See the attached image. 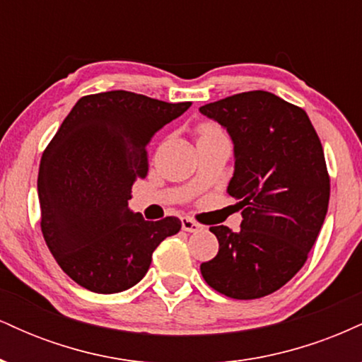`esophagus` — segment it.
Returning <instances> with one entry per match:
<instances>
[{
	"label": "esophagus",
	"mask_w": 362,
	"mask_h": 362,
	"mask_svg": "<svg viewBox=\"0 0 362 362\" xmlns=\"http://www.w3.org/2000/svg\"><path fill=\"white\" fill-rule=\"evenodd\" d=\"M182 230L189 231V233H197L202 230V224L194 221L192 218H182Z\"/></svg>",
	"instance_id": "1"
}]
</instances>
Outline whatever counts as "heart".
I'll return each instance as SVG.
<instances>
[{
	"instance_id": "obj_1",
	"label": "heart",
	"mask_w": 362,
	"mask_h": 362,
	"mask_svg": "<svg viewBox=\"0 0 362 362\" xmlns=\"http://www.w3.org/2000/svg\"><path fill=\"white\" fill-rule=\"evenodd\" d=\"M218 132H221V129H219L213 122H201L197 126V129H195V134H197V139H202V138H207V136L218 134Z\"/></svg>"
}]
</instances>
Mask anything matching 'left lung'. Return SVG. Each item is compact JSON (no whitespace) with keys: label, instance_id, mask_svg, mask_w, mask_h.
Returning <instances> with one entry per match:
<instances>
[{"label":"left lung","instance_id":"1","mask_svg":"<svg viewBox=\"0 0 362 362\" xmlns=\"http://www.w3.org/2000/svg\"><path fill=\"white\" fill-rule=\"evenodd\" d=\"M235 143L228 194L240 199V231L211 226L218 255L201 274L233 300H257L281 289L305 265L325 221L330 175L313 124L301 107L264 90L206 103Z\"/></svg>","mask_w":362,"mask_h":362}]
</instances>
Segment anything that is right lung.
<instances>
[{
  "mask_svg": "<svg viewBox=\"0 0 362 362\" xmlns=\"http://www.w3.org/2000/svg\"><path fill=\"white\" fill-rule=\"evenodd\" d=\"M192 102L126 90L85 95L40 160V230L59 267L81 288L112 294L143 279L153 252L182 221H144L127 201L148 175L146 144Z\"/></svg>",
  "mask_w": 362,
  "mask_h": 362,
  "instance_id": "1",
  "label": "right lung"
}]
</instances>
